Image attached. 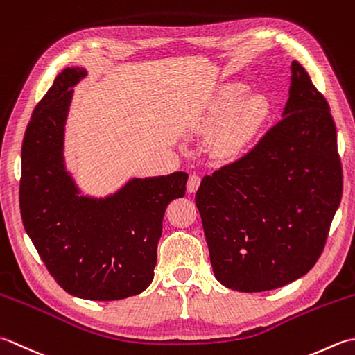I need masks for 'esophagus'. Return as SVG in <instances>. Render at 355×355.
I'll use <instances>...</instances> for the list:
<instances>
[{
	"label": "esophagus",
	"instance_id": "obj_1",
	"mask_svg": "<svg viewBox=\"0 0 355 355\" xmlns=\"http://www.w3.org/2000/svg\"><path fill=\"white\" fill-rule=\"evenodd\" d=\"M200 185V176L198 175H191L188 178V182H187V191L188 193H196L198 188Z\"/></svg>",
	"mask_w": 355,
	"mask_h": 355
}]
</instances>
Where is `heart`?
I'll return each instance as SVG.
<instances>
[{
	"label": "heart",
	"mask_w": 355,
	"mask_h": 355,
	"mask_svg": "<svg viewBox=\"0 0 355 355\" xmlns=\"http://www.w3.org/2000/svg\"><path fill=\"white\" fill-rule=\"evenodd\" d=\"M248 95L243 84H228L209 103L202 125L218 128L214 148L222 156H237L256 139L270 116V103L262 95Z\"/></svg>",
	"instance_id": "b5f03b06"
}]
</instances>
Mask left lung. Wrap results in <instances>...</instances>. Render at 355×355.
<instances>
[{
    "label": "left lung",
    "instance_id": "left-lung-1",
    "mask_svg": "<svg viewBox=\"0 0 355 355\" xmlns=\"http://www.w3.org/2000/svg\"><path fill=\"white\" fill-rule=\"evenodd\" d=\"M288 95L279 124L196 193L214 277L234 291H270L305 276L342 199L336 124L297 61Z\"/></svg>",
    "mask_w": 355,
    "mask_h": 355
}]
</instances>
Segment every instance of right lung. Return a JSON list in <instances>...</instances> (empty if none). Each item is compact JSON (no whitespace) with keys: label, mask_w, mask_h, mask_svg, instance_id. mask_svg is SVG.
<instances>
[{"label":"right lung","mask_w":355,"mask_h":355,"mask_svg":"<svg viewBox=\"0 0 355 355\" xmlns=\"http://www.w3.org/2000/svg\"><path fill=\"white\" fill-rule=\"evenodd\" d=\"M85 76L83 67L64 69L35 107L21 148V218L64 291L121 300L153 280L165 208L184 196L188 175L132 178L104 198L81 194L66 167L64 135L73 87Z\"/></svg>","instance_id":"right-lung-1"}]
</instances>
